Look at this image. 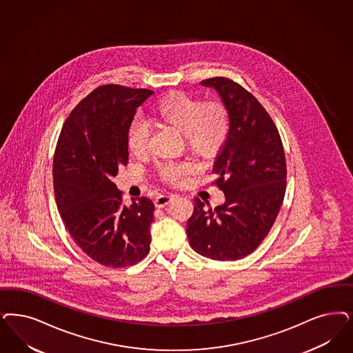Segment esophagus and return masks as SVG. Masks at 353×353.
Listing matches in <instances>:
<instances>
[{"label":"esophagus","mask_w":353,"mask_h":353,"mask_svg":"<svg viewBox=\"0 0 353 353\" xmlns=\"http://www.w3.org/2000/svg\"><path fill=\"white\" fill-rule=\"evenodd\" d=\"M173 199V195L161 194L155 198V206L161 208V207L167 206L170 201Z\"/></svg>","instance_id":"34e87169"}]
</instances>
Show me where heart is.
Returning a JSON list of instances; mask_svg holds the SVG:
<instances>
[{
	"label": "heart",
	"instance_id": "b5f03b06",
	"mask_svg": "<svg viewBox=\"0 0 353 353\" xmlns=\"http://www.w3.org/2000/svg\"><path fill=\"white\" fill-rule=\"evenodd\" d=\"M152 117L163 126L183 134L186 150L198 158L215 155L230 133V112L224 103L202 101L183 92H173L160 100L152 110ZM126 141L133 155H146L148 128L143 122L134 121L128 129ZM189 170L188 164L165 163L160 168V176L165 181L179 183Z\"/></svg>",
	"mask_w": 353,
	"mask_h": 353
}]
</instances>
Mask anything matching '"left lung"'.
I'll return each mask as SVG.
<instances>
[{
	"label": "left lung",
	"instance_id": "obj_1",
	"mask_svg": "<svg viewBox=\"0 0 353 353\" xmlns=\"http://www.w3.org/2000/svg\"><path fill=\"white\" fill-rule=\"evenodd\" d=\"M201 85L214 88L230 112V133L212 168L225 201L212 208L195 198L186 234L198 254L236 261L256 250L279 214L285 157L275 123L250 92L223 77Z\"/></svg>",
	"mask_w": 353,
	"mask_h": 353
}]
</instances>
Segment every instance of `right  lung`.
Segmentation results:
<instances>
[{"instance_id": "1", "label": "right lung", "mask_w": 353, "mask_h": 353, "mask_svg": "<svg viewBox=\"0 0 353 353\" xmlns=\"http://www.w3.org/2000/svg\"><path fill=\"white\" fill-rule=\"evenodd\" d=\"M152 94L97 87L69 114L56 147L53 186L62 221L85 254L108 268L134 265L150 250L154 203L142 196L123 206L112 177L128 164V129Z\"/></svg>"}]
</instances>
